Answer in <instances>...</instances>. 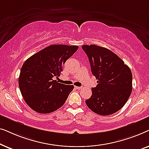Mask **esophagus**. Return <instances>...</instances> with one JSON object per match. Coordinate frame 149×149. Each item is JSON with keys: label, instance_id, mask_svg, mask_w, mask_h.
Listing matches in <instances>:
<instances>
[{"label": "esophagus", "instance_id": "esophagus-1", "mask_svg": "<svg viewBox=\"0 0 149 149\" xmlns=\"http://www.w3.org/2000/svg\"><path fill=\"white\" fill-rule=\"evenodd\" d=\"M75 88H76L77 89H82V87H77V86H75Z\"/></svg>", "mask_w": 149, "mask_h": 149}]
</instances>
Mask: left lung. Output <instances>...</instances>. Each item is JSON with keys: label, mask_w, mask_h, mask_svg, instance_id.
<instances>
[{"label": "left lung", "mask_w": 149, "mask_h": 149, "mask_svg": "<svg viewBox=\"0 0 149 149\" xmlns=\"http://www.w3.org/2000/svg\"><path fill=\"white\" fill-rule=\"evenodd\" d=\"M97 79L92 95L85 103L100 115H110L119 111L127 102L132 91V74L127 65L115 53L95 45H83Z\"/></svg>", "instance_id": "left-lung-1"}]
</instances>
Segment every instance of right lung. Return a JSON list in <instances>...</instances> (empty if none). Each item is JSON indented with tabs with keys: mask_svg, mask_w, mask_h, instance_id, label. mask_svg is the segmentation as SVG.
<instances>
[{
	"mask_svg": "<svg viewBox=\"0 0 149 149\" xmlns=\"http://www.w3.org/2000/svg\"><path fill=\"white\" fill-rule=\"evenodd\" d=\"M79 49L77 45H53L34 54L22 65L18 79L26 103L38 113H50L62 107L74 85L58 83L63 64Z\"/></svg>",
	"mask_w": 149,
	"mask_h": 149,
	"instance_id": "obj_1",
	"label": "right lung"
}]
</instances>
